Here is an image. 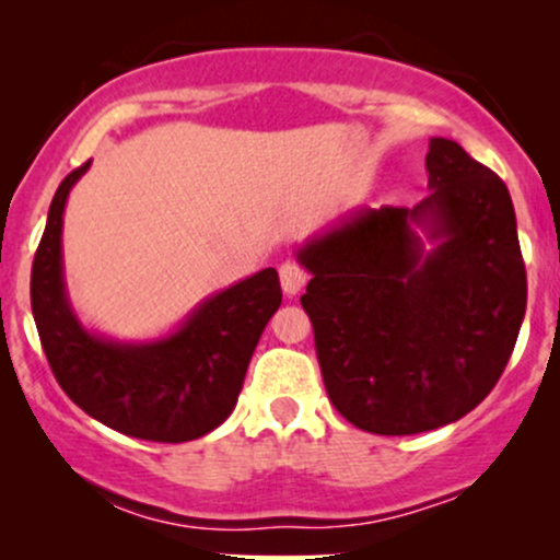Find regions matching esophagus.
Returning <instances> with one entry per match:
<instances>
[{"mask_svg":"<svg viewBox=\"0 0 560 560\" xmlns=\"http://www.w3.org/2000/svg\"><path fill=\"white\" fill-rule=\"evenodd\" d=\"M279 276H281V289H284L287 298H294V294L302 292V287L307 284V273L302 271L298 262H281L279 268Z\"/></svg>","mask_w":560,"mask_h":560,"instance_id":"1","label":"esophagus"}]
</instances>
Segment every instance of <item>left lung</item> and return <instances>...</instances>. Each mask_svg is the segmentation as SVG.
<instances>
[{"label":"left lung","instance_id":"1","mask_svg":"<svg viewBox=\"0 0 560 560\" xmlns=\"http://www.w3.org/2000/svg\"><path fill=\"white\" fill-rule=\"evenodd\" d=\"M416 208H352L298 247L300 302L334 408L363 432L464 419L503 374L526 311L505 184L432 137Z\"/></svg>","mask_w":560,"mask_h":560}]
</instances>
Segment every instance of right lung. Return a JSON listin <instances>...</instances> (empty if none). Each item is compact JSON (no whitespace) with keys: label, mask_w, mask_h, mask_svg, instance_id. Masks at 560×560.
<instances>
[{"label":"right lung","mask_w":560,"mask_h":560,"mask_svg":"<svg viewBox=\"0 0 560 560\" xmlns=\"http://www.w3.org/2000/svg\"><path fill=\"white\" fill-rule=\"evenodd\" d=\"M81 165L57 186L31 271V311L66 395L115 432L189 442L221 427L240 397L249 358L281 305L276 268L205 298L182 324L152 339H115L75 313L62 266V215Z\"/></svg>","instance_id":"obj_1"}]
</instances>
